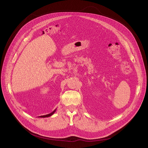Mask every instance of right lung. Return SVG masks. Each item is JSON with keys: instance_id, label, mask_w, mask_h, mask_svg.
<instances>
[{"instance_id": "right-lung-1", "label": "right lung", "mask_w": 148, "mask_h": 148, "mask_svg": "<svg viewBox=\"0 0 148 148\" xmlns=\"http://www.w3.org/2000/svg\"><path fill=\"white\" fill-rule=\"evenodd\" d=\"M56 109L54 111H53L51 113H50V114H47V115H41V116H38V117H40V118H46V117H49V116H51L52 115H53V114H54V112H56Z\"/></svg>"}]
</instances>
